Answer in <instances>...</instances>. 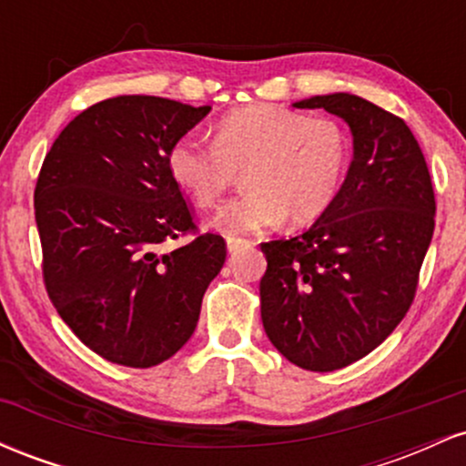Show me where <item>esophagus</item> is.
Listing matches in <instances>:
<instances>
[{
	"mask_svg": "<svg viewBox=\"0 0 466 466\" xmlns=\"http://www.w3.org/2000/svg\"><path fill=\"white\" fill-rule=\"evenodd\" d=\"M251 243L245 238H228V251L229 254H238V251L249 249Z\"/></svg>",
	"mask_w": 466,
	"mask_h": 466,
	"instance_id": "34e87169",
	"label": "esophagus"
}]
</instances>
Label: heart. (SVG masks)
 Here are the masks:
<instances>
[{"label":"heart","mask_w":466,"mask_h":466,"mask_svg":"<svg viewBox=\"0 0 466 466\" xmlns=\"http://www.w3.org/2000/svg\"><path fill=\"white\" fill-rule=\"evenodd\" d=\"M350 142L330 117H309L278 105H249L217 122L215 142L190 131L166 153L170 177L201 208L232 188L238 170L243 195L217 212L215 226L228 238L318 218L329 210L344 181Z\"/></svg>","instance_id":"obj_1"}]
</instances>
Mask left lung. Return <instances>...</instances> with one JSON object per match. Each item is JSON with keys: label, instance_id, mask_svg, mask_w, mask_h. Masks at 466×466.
<instances>
[{"label": "left lung", "instance_id": "obj_1", "mask_svg": "<svg viewBox=\"0 0 466 466\" xmlns=\"http://www.w3.org/2000/svg\"><path fill=\"white\" fill-rule=\"evenodd\" d=\"M324 109L352 133V162L329 210L296 238L260 245V318L280 355L330 372L372 352L414 300L436 201L414 133L355 94L293 103Z\"/></svg>", "mask_w": 466, "mask_h": 466}]
</instances>
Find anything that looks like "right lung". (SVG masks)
I'll return each instance as SVG.
<instances>
[{
  "label": "right lung",
  "instance_id": "1",
  "mask_svg": "<svg viewBox=\"0 0 466 466\" xmlns=\"http://www.w3.org/2000/svg\"><path fill=\"white\" fill-rule=\"evenodd\" d=\"M210 114L157 96H116L78 114L46 155L35 188L47 296L96 355L129 368L173 357L195 333L226 240L195 232L166 153Z\"/></svg>",
  "mask_w": 466,
  "mask_h": 466
}]
</instances>
